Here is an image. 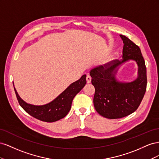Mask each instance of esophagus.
I'll use <instances>...</instances> for the list:
<instances>
[{"label": "esophagus", "mask_w": 159, "mask_h": 159, "mask_svg": "<svg viewBox=\"0 0 159 159\" xmlns=\"http://www.w3.org/2000/svg\"><path fill=\"white\" fill-rule=\"evenodd\" d=\"M91 78L89 75L86 76V81H87V84H89L91 82Z\"/></svg>", "instance_id": "esophagus-1"}]
</instances>
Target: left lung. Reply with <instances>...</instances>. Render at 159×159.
Returning <instances> with one entry per match:
<instances>
[{
	"instance_id": "obj_1",
	"label": "left lung",
	"mask_w": 159,
	"mask_h": 159,
	"mask_svg": "<svg viewBox=\"0 0 159 159\" xmlns=\"http://www.w3.org/2000/svg\"><path fill=\"white\" fill-rule=\"evenodd\" d=\"M123 42V58L113 60L91 70V84L95 88L93 104L95 110L107 119H120L133 113L140 105L145 95L147 78V68L139 47L127 37L120 35ZM129 59L139 66L138 77L130 83H119L115 78L118 66Z\"/></svg>"
}]
</instances>
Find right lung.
Returning <instances> with one entry per match:
<instances>
[{
  "mask_svg": "<svg viewBox=\"0 0 159 159\" xmlns=\"http://www.w3.org/2000/svg\"><path fill=\"white\" fill-rule=\"evenodd\" d=\"M86 84V75L72 83L58 97L44 105H33L26 103L20 98L16 90L14 91L18 102L22 109L33 117L42 121L52 123L64 118L71 109L73 99Z\"/></svg>",
  "mask_w": 159,
  "mask_h": 159,
  "instance_id": "right-lung-1",
  "label": "right lung"
}]
</instances>
